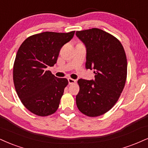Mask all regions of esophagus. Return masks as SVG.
<instances>
[{
    "label": "esophagus",
    "mask_w": 148,
    "mask_h": 148,
    "mask_svg": "<svg viewBox=\"0 0 148 148\" xmlns=\"http://www.w3.org/2000/svg\"><path fill=\"white\" fill-rule=\"evenodd\" d=\"M67 80H68L69 84H72V83H76V80L71 79V78H68V79H67Z\"/></svg>",
    "instance_id": "34e87169"
}]
</instances>
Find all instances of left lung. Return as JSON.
Listing matches in <instances>:
<instances>
[{
    "instance_id": "left-lung-1",
    "label": "left lung",
    "mask_w": 148,
    "mask_h": 148,
    "mask_svg": "<svg viewBox=\"0 0 148 148\" xmlns=\"http://www.w3.org/2000/svg\"><path fill=\"white\" fill-rule=\"evenodd\" d=\"M86 48V69H94V80H78V109L88 116L102 115L111 109L123 90L127 77V58L121 42L97 28L77 31Z\"/></svg>"
}]
</instances>
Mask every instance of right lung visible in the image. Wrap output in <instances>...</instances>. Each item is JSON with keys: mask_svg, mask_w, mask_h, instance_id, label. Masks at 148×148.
<instances>
[{"mask_svg": "<svg viewBox=\"0 0 148 148\" xmlns=\"http://www.w3.org/2000/svg\"><path fill=\"white\" fill-rule=\"evenodd\" d=\"M74 33L45 32L31 36L17 51L13 69L14 86L23 104L34 114H52L59 106L68 81L56 77L47 68L56 63L60 49Z\"/></svg>", "mask_w": 148, "mask_h": 148, "instance_id": "right-lung-1", "label": "right lung"}]
</instances>
